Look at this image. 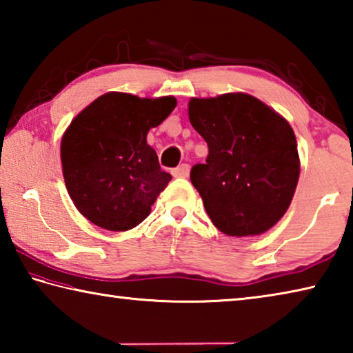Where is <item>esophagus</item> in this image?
Segmentation results:
<instances>
[{
    "mask_svg": "<svg viewBox=\"0 0 353 353\" xmlns=\"http://www.w3.org/2000/svg\"><path fill=\"white\" fill-rule=\"evenodd\" d=\"M171 172H172V176H174V177H188V174H190V165H187V163L179 165L177 168H174Z\"/></svg>",
    "mask_w": 353,
    "mask_h": 353,
    "instance_id": "obj_1",
    "label": "esophagus"
}]
</instances>
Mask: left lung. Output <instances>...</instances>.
<instances>
[{
    "label": "left lung",
    "instance_id": "obj_1",
    "mask_svg": "<svg viewBox=\"0 0 353 353\" xmlns=\"http://www.w3.org/2000/svg\"><path fill=\"white\" fill-rule=\"evenodd\" d=\"M188 117L208 146L190 179L212 223L229 236L265 234L288 210L301 172L290 123L248 93L191 98Z\"/></svg>",
    "mask_w": 353,
    "mask_h": 353
}]
</instances>
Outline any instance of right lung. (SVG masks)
Returning a JSON list of instances; mask_svg holds the SVG:
<instances>
[{
    "label": "right lung",
    "instance_id": "right-lung-1",
    "mask_svg": "<svg viewBox=\"0 0 353 353\" xmlns=\"http://www.w3.org/2000/svg\"><path fill=\"white\" fill-rule=\"evenodd\" d=\"M174 97L139 98L110 92L77 115L61 145L70 198L94 225L112 232L134 229L171 181L146 143L174 110Z\"/></svg>",
    "mask_w": 353,
    "mask_h": 353
}]
</instances>
